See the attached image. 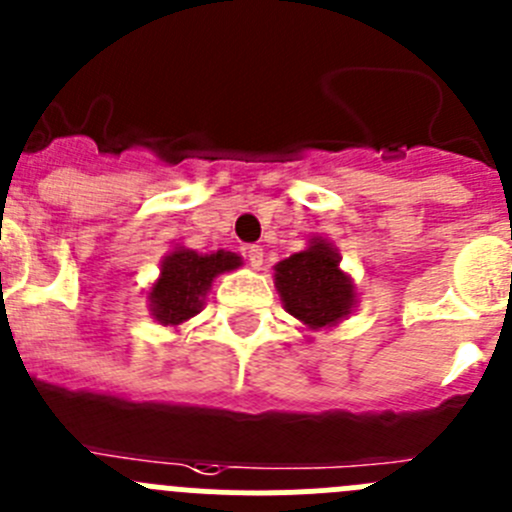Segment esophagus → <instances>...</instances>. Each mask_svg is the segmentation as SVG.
<instances>
[{
    "instance_id": "34e87169",
    "label": "esophagus",
    "mask_w": 512,
    "mask_h": 512,
    "mask_svg": "<svg viewBox=\"0 0 512 512\" xmlns=\"http://www.w3.org/2000/svg\"><path fill=\"white\" fill-rule=\"evenodd\" d=\"M262 257H265V252H262V247H260V245L247 247V262H250V267H255V270H260Z\"/></svg>"
}]
</instances>
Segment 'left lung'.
Returning a JSON list of instances; mask_svg holds the SVG:
<instances>
[{"instance_id":"8db88e82","label":"left lung","mask_w":512,"mask_h":512,"mask_svg":"<svg viewBox=\"0 0 512 512\" xmlns=\"http://www.w3.org/2000/svg\"><path fill=\"white\" fill-rule=\"evenodd\" d=\"M275 288L285 310L308 331H331L356 308V285L341 270V255L326 237H313L308 247L275 265Z\"/></svg>"}]
</instances>
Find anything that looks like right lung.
Listing matches in <instances>:
<instances>
[{
	"instance_id": "obj_1",
	"label": "right lung",
	"mask_w": 512,
	"mask_h": 512,
	"mask_svg": "<svg viewBox=\"0 0 512 512\" xmlns=\"http://www.w3.org/2000/svg\"><path fill=\"white\" fill-rule=\"evenodd\" d=\"M242 265L237 252L217 250L202 255L184 245H176L161 260L159 278L148 288V310L159 326L179 328L204 308V298L212 290V283L222 272H232Z\"/></svg>"
}]
</instances>
